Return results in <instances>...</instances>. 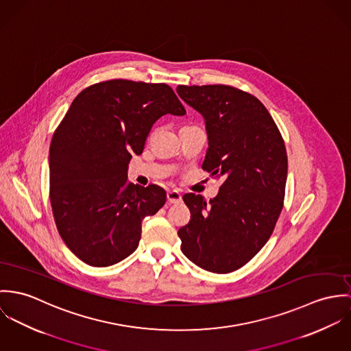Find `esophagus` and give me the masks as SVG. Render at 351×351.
Segmentation results:
<instances>
[{"instance_id": "34e87169", "label": "esophagus", "mask_w": 351, "mask_h": 351, "mask_svg": "<svg viewBox=\"0 0 351 351\" xmlns=\"http://www.w3.org/2000/svg\"><path fill=\"white\" fill-rule=\"evenodd\" d=\"M167 200L171 204H176L182 202V195L179 194L178 191H168L167 193Z\"/></svg>"}]
</instances>
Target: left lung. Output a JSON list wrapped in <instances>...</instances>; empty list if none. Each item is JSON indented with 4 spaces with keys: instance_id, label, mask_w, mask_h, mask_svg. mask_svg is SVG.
<instances>
[{
    "instance_id": "8db88e82",
    "label": "left lung",
    "mask_w": 351,
    "mask_h": 351,
    "mask_svg": "<svg viewBox=\"0 0 351 351\" xmlns=\"http://www.w3.org/2000/svg\"><path fill=\"white\" fill-rule=\"evenodd\" d=\"M176 91L206 121L208 149L202 169L223 179L208 202L183 195L191 219L178 232L182 252L202 269L233 272L274 230L285 196V144L267 108L246 91L226 84H180Z\"/></svg>"
}]
</instances>
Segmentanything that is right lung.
I'll return each instance as SVG.
<instances>
[{"instance_id": "1", "label": "right lung", "mask_w": 351, "mask_h": 351, "mask_svg": "<svg viewBox=\"0 0 351 351\" xmlns=\"http://www.w3.org/2000/svg\"><path fill=\"white\" fill-rule=\"evenodd\" d=\"M186 109L165 83L110 79L86 87L56 128L49 147V200L64 243L87 265L109 267L132 254L141 222L164 206L156 184L128 180L132 154L164 114Z\"/></svg>"}]
</instances>
